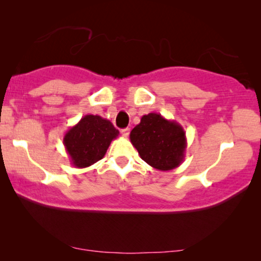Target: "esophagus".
I'll return each instance as SVG.
<instances>
[{
    "instance_id": "34e87169",
    "label": "esophagus",
    "mask_w": 261,
    "mask_h": 261,
    "mask_svg": "<svg viewBox=\"0 0 261 261\" xmlns=\"http://www.w3.org/2000/svg\"><path fill=\"white\" fill-rule=\"evenodd\" d=\"M121 135L124 138H127L129 135V128H124V129H121Z\"/></svg>"
}]
</instances>
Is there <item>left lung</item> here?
I'll return each instance as SVG.
<instances>
[{
    "instance_id": "left-lung-1",
    "label": "left lung",
    "mask_w": 261,
    "mask_h": 261,
    "mask_svg": "<svg viewBox=\"0 0 261 261\" xmlns=\"http://www.w3.org/2000/svg\"><path fill=\"white\" fill-rule=\"evenodd\" d=\"M129 138L141 159L153 169L170 171L183 163L187 137L183 127L176 121L149 113L141 117Z\"/></svg>"
}]
</instances>
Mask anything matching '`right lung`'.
<instances>
[{
  "mask_svg": "<svg viewBox=\"0 0 261 261\" xmlns=\"http://www.w3.org/2000/svg\"><path fill=\"white\" fill-rule=\"evenodd\" d=\"M119 130L109 120L98 115H85L64 135V146L71 164L78 169L91 166L105 156Z\"/></svg>",
  "mask_w": 261,
  "mask_h": 261,
  "instance_id": "right-lung-1",
  "label": "right lung"
}]
</instances>
